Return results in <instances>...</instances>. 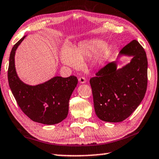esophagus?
Instances as JSON below:
<instances>
[{
  "label": "esophagus",
  "instance_id": "obj_1",
  "mask_svg": "<svg viewBox=\"0 0 159 159\" xmlns=\"http://www.w3.org/2000/svg\"><path fill=\"white\" fill-rule=\"evenodd\" d=\"M79 81L80 84H85V83L86 82V80L84 77H80L79 79Z\"/></svg>",
  "mask_w": 159,
  "mask_h": 159
}]
</instances>
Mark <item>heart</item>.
Instances as JSON below:
<instances>
[{
	"instance_id": "obj_1",
	"label": "heart",
	"mask_w": 159,
	"mask_h": 159,
	"mask_svg": "<svg viewBox=\"0 0 159 159\" xmlns=\"http://www.w3.org/2000/svg\"><path fill=\"white\" fill-rule=\"evenodd\" d=\"M112 53L110 45L100 39H91L79 43L74 48L66 46L61 52V61L64 64L73 68H79L82 59L93 56L96 63H102Z\"/></svg>"
}]
</instances>
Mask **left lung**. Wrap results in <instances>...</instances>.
<instances>
[{
	"label": "left lung",
	"mask_w": 159,
	"mask_h": 159,
	"mask_svg": "<svg viewBox=\"0 0 159 159\" xmlns=\"http://www.w3.org/2000/svg\"><path fill=\"white\" fill-rule=\"evenodd\" d=\"M123 56L132 58L119 68L117 61L110 62L90 80L95 112L106 122H121L129 117L147 89L148 61L143 47L134 40L122 48L118 59Z\"/></svg>",
	"instance_id": "1"
}]
</instances>
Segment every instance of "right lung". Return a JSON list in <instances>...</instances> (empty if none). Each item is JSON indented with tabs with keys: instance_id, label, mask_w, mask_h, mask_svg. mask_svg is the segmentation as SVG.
Segmentation results:
<instances>
[{
	"instance_id": "right-lung-1",
	"label": "right lung",
	"mask_w": 159,
	"mask_h": 159,
	"mask_svg": "<svg viewBox=\"0 0 159 159\" xmlns=\"http://www.w3.org/2000/svg\"><path fill=\"white\" fill-rule=\"evenodd\" d=\"M25 36L11 50L8 70L9 86L19 107L28 118L45 125L58 124L67 117L68 102L77 86L78 79L74 75L55 76L35 86L23 82L16 72L15 56Z\"/></svg>"
}]
</instances>
